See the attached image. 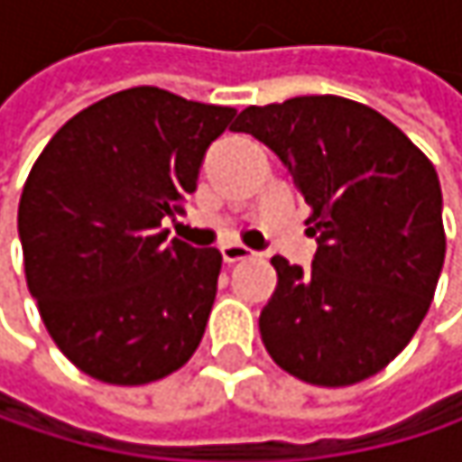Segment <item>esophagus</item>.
<instances>
[{
  "instance_id": "34e87169",
  "label": "esophagus",
  "mask_w": 462,
  "mask_h": 462,
  "mask_svg": "<svg viewBox=\"0 0 462 462\" xmlns=\"http://www.w3.org/2000/svg\"><path fill=\"white\" fill-rule=\"evenodd\" d=\"M248 256H251V248H245V245H240V243H227V245H222V259H225V264L243 262V259H248Z\"/></svg>"
}]
</instances>
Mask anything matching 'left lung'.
<instances>
[{
    "mask_svg": "<svg viewBox=\"0 0 462 462\" xmlns=\"http://www.w3.org/2000/svg\"><path fill=\"white\" fill-rule=\"evenodd\" d=\"M232 131L283 160L319 237L308 273L270 259L278 283L259 316L270 358L319 388L377 374L415 337L444 264L433 162L388 117L342 96L248 106Z\"/></svg>",
    "mask_w": 462,
    "mask_h": 462,
    "instance_id": "obj_1",
    "label": "left lung"
}]
</instances>
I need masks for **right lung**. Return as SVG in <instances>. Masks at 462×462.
<instances>
[{
	"label": "right lung",
	"mask_w": 462,
	"mask_h": 462,
	"mask_svg": "<svg viewBox=\"0 0 462 462\" xmlns=\"http://www.w3.org/2000/svg\"><path fill=\"white\" fill-rule=\"evenodd\" d=\"M237 109L141 85L74 115L21 195L23 270L47 334L85 374L146 385L198 350L222 254L165 240Z\"/></svg>",
	"instance_id": "obj_1"
}]
</instances>
